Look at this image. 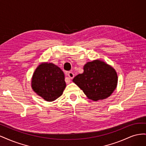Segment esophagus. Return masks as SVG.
Instances as JSON below:
<instances>
[{
  "mask_svg": "<svg viewBox=\"0 0 146 146\" xmlns=\"http://www.w3.org/2000/svg\"><path fill=\"white\" fill-rule=\"evenodd\" d=\"M68 77H69V78L72 79V78H74V73L72 72H69L68 73Z\"/></svg>",
  "mask_w": 146,
  "mask_h": 146,
  "instance_id": "34e87169",
  "label": "esophagus"
}]
</instances>
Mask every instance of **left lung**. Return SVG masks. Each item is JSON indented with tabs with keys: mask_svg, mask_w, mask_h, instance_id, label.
Wrapping results in <instances>:
<instances>
[{
	"mask_svg": "<svg viewBox=\"0 0 146 146\" xmlns=\"http://www.w3.org/2000/svg\"><path fill=\"white\" fill-rule=\"evenodd\" d=\"M84 71L72 80L87 98L93 101L104 100L111 95L117 85V74L112 66L95 60L86 63Z\"/></svg>",
	"mask_w": 146,
	"mask_h": 146,
	"instance_id": "obj_1",
	"label": "left lung"
}]
</instances>
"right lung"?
<instances>
[{
  "mask_svg": "<svg viewBox=\"0 0 146 146\" xmlns=\"http://www.w3.org/2000/svg\"><path fill=\"white\" fill-rule=\"evenodd\" d=\"M31 86L46 101H54L62 95L66 86L64 74L54 63L42 62L33 74Z\"/></svg>",
  "mask_w": 146,
  "mask_h": 146,
  "instance_id": "1",
  "label": "right lung"
}]
</instances>
